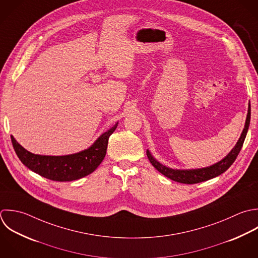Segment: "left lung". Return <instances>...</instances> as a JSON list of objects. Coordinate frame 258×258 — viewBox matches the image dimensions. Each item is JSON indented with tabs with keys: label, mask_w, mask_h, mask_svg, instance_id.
I'll use <instances>...</instances> for the list:
<instances>
[{
	"label": "left lung",
	"mask_w": 258,
	"mask_h": 258,
	"mask_svg": "<svg viewBox=\"0 0 258 258\" xmlns=\"http://www.w3.org/2000/svg\"><path fill=\"white\" fill-rule=\"evenodd\" d=\"M250 103L248 104V112L246 116V121L244 128L242 131V134L235 145V147L231 150V152L220 162L206 168H201V169H192V170H175L168 168L161 163H159L150 153L149 150H147V156L151 162V164L164 176L167 178L178 182V183H183V184H197L201 183L210 179H213L221 174H223L236 160L242 146L244 143V140L246 138V134L249 127L250 123Z\"/></svg>",
	"instance_id": "left-lung-1"
}]
</instances>
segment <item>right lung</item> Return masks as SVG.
I'll return each instance as SVG.
<instances>
[{"label": "right lung", "mask_w": 258, "mask_h": 258, "mask_svg": "<svg viewBox=\"0 0 258 258\" xmlns=\"http://www.w3.org/2000/svg\"><path fill=\"white\" fill-rule=\"evenodd\" d=\"M117 123L102 134L88 149L67 156L35 155L25 150L13 136L11 140L18 158L31 171L52 181L68 182L83 178L95 171L105 157L108 139Z\"/></svg>", "instance_id": "add662e5"}]
</instances>
